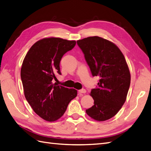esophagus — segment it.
<instances>
[{
    "mask_svg": "<svg viewBox=\"0 0 151 151\" xmlns=\"http://www.w3.org/2000/svg\"><path fill=\"white\" fill-rule=\"evenodd\" d=\"M86 92V91L85 89H81L79 90V93H85Z\"/></svg>",
    "mask_w": 151,
    "mask_h": 151,
    "instance_id": "1",
    "label": "esophagus"
}]
</instances>
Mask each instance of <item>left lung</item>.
Segmentation results:
<instances>
[{
	"label": "left lung",
	"instance_id": "1",
	"mask_svg": "<svg viewBox=\"0 0 151 151\" xmlns=\"http://www.w3.org/2000/svg\"><path fill=\"white\" fill-rule=\"evenodd\" d=\"M84 54L93 76L99 81L90 95L94 105L86 110L97 121L112 118L126 102L131 74L124 54L115 43L99 36H90L77 41Z\"/></svg>",
	"mask_w": 151,
	"mask_h": 151
}]
</instances>
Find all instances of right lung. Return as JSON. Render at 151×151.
Masks as SVG:
<instances>
[{"instance_id": "right-lung-1", "label": "right lung", "mask_w": 151, "mask_h": 151, "mask_svg": "<svg viewBox=\"0 0 151 151\" xmlns=\"http://www.w3.org/2000/svg\"><path fill=\"white\" fill-rule=\"evenodd\" d=\"M75 40L45 38L33 44L24 59L20 76L25 97L42 119L56 121L78 94L73 88L53 84L61 74L60 63L63 55L76 45Z\"/></svg>"}]
</instances>
